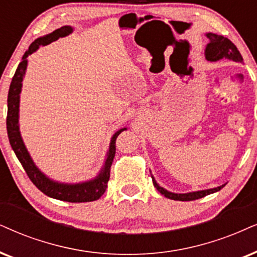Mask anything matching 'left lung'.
Instances as JSON below:
<instances>
[{"instance_id": "left-lung-1", "label": "left lung", "mask_w": 257, "mask_h": 257, "mask_svg": "<svg viewBox=\"0 0 257 257\" xmlns=\"http://www.w3.org/2000/svg\"><path fill=\"white\" fill-rule=\"evenodd\" d=\"M205 35L206 38L209 39V44L206 45V48H205L206 60L218 61L222 59H226V60L235 61V63L243 64V58L241 56V53H239L238 50H237V47L229 40L228 38H224L222 35H218L215 33H206ZM152 179H153V185H154L155 188H157L161 194H164V196L168 198V199L180 200V201H190V200L199 199V198L205 197L207 194L215 193L217 191H219L220 188L224 187V185H220V186L207 188V190L194 191V192L174 193V192H170V191H167L166 188L161 187L160 185L157 183L155 178L153 177V174H152Z\"/></svg>"}]
</instances>
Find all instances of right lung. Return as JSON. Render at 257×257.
I'll return each mask as SVG.
<instances>
[{
    "mask_svg": "<svg viewBox=\"0 0 257 257\" xmlns=\"http://www.w3.org/2000/svg\"><path fill=\"white\" fill-rule=\"evenodd\" d=\"M73 32V28L71 26H63L61 28H58L50 34L44 35V37L38 38L34 42L26 51V53L22 57L21 63L19 64L18 69L15 71L14 77H13L11 87L8 92V112H7V133L8 139L11 142V146L14 151L15 155L18 157L19 161L21 162L22 167L25 168L26 173L29 177L35 186L45 193L46 196L59 199L64 201H70V203H85V201H93L99 199L105 192L108 187V181L110 178V167L115 158L116 153V139L121 134L123 131H126V128L118 129L115 134L112 135L110 140L109 149L106 152V157L104 165L102 170L96 175L93 179L82 181L77 184L69 183H59L51 178H48L46 174L42 173L39 170L37 165L34 164L33 159L27 151V147L25 146L24 140H22L20 133V124H19V117H20V93L22 90V80H24L26 70L28 65V56L34 53L39 50L40 46H46L51 42L58 40L59 38L66 37Z\"/></svg>",
    "mask_w": 257,
    "mask_h": 257,
    "instance_id": "1",
    "label": "right lung"
}]
</instances>
